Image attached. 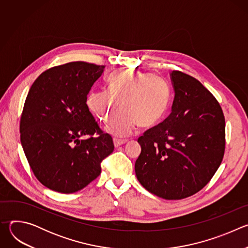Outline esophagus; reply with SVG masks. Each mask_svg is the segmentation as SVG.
Here are the masks:
<instances>
[{
	"mask_svg": "<svg viewBox=\"0 0 248 248\" xmlns=\"http://www.w3.org/2000/svg\"><path fill=\"white\" fill-rule=\"evenodd\" d=\"M126 142L125 139H118V138H114V145L115 147H119L123 144H124Z\"/></svg>",
	"mask_w": 248,
	"mask_h": 248,
	"instance_id": "34e87169",
	"label": "esophagus"
}]
</instances>
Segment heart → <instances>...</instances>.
Returning a JSON list of instances; mask_svg holds the SVG:
<instances>
[{
	"label": "heart",
	"mask_w": 248,
	"mask_h": 248,
	"mask_svg": "<svg viewBox=\"0 0 248 248\" xmlns=\"http://www.w3.org/2000/svg\"><path fill=\"white\" fill-rule=\"evenodd\" d=\"M170 100V88L167 79L124 68L109 77L107 91L91 90L86 105L99 121L108 123L121 103L124 111L108 124L107 130L116 136H128L137 124L150 127L160 123L169 109Z\"/></svg>",
	"instance_id": "heart-1"
}]
</instances>
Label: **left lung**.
Returning <instances> with one entry per match:
<instances>
[{
  "label": "left lung",
  "instance_id": "1",
  "mask_svg": "<svg viewBox=\"0 0 248 248\" xmlns=\"http://www.w3.org/2000/svg\"><path fill=\"white\" fill-rule=\"evenodd\" d=\"M174 99L170 116L138 138L137 180L151 193L179 200L201 190L220 167L226 124L217 99L180 70L170 74Z\"/></svg>",
  "mask_w": 248,
  "mask_h": 248
}]
</instances>
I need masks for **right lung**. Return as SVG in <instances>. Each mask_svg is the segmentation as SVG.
I'll use <instances>...</instances> for the list:
<instances>
[{"instance_id":"right-lung-1","label":"right lung","mask_w":248,"mask_h":248,"mask_svg":"<svg viewBox=\"0 0 248 248\" xmlns=\"http://www.w3.org/2000/svg\"><path fill=\"white\" fill-rule=\"evenodd\" d=\"M105 65L72 62L53 66L32 84L20 117V141L36 179L46 187L73 193L101 173L114 151L86 105Z\"/></svg>"}]
</instances>
